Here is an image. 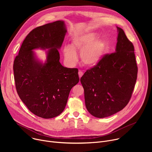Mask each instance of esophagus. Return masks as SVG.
Segmentation results:
<instances>
[{
	"label": "esophagus",
	"mask_w": 152,
	"mask_h": 152,
	"mask_svg": "<svg viewBox=\"0 0 152 152\" xmlns=\"http://www.w3.org/2000/svg\"><path fill=\"white\" fill-rule=\"evenodd\" d=\"M78 74H79V78H80L82 76V75H83V73L82 72V71H79V73H78Z\"/></svg>",
	"instance_id": "obj_1"
}]
</instances>
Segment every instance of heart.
<instances>
[{
    "label": "heart",
    "mask_w": 152,
    "mask_h": 152,
    "mask_svg": "<svg viewBox=\"0 0 152 152\" xmlns=\"http://www.w3.org/2000/svg\"><path fill=\"white\" fill-rule=\"evenodd\" d=\"M94 33H88L75 37L72 40L71 46L64 48L65 61L69 65H74L77 60L75 51L80 52L82 62L86 66L93 67L100 61L105 49L104 42L102 39H96Z\"/></svg>",
    "instance_id": "heart-1"
}]
</instances>
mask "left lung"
Wrapping results in <instances>:
<instances>
[{"instance_id": "left-lung-1", "label": "left lung", "mask_w": 152, "mask_h": 152, "mask_svg": "<svg viewBox=\"0 0 152 152\" xmlns=\"http://www.w3.org/2000/svg\"><path fill=\"white\" fill-rule=\"evenodd\" d=\"M117 29L115 52L104 55L80 79L86 109L97 118L109 117L122 110L131 99L137 81L134 45L121 28Z\"/></svg>"}]
</instances>
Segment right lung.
Segmentation results:
<instances>
[{
	"label": "right lung",
	"mask_w": 152,
	"mask_h": 152,
	"mask_svg": "<svg viewBox=\"0 0 152 152\" xmlns=\"http://www.w3.org/2000/svg\"><path fill=\"white\" fill-rule=\"evenodd\" d=\"M67 30L58 20L34 29L24 39L13 65L15 88L29 110L43 118L61 114L66 106L71 89L79 81L77 69L63 67L59 49ZM48 48L44 64L32 50Z\"/></svg>",
	"instance_id": "1"
}]
</instances>
